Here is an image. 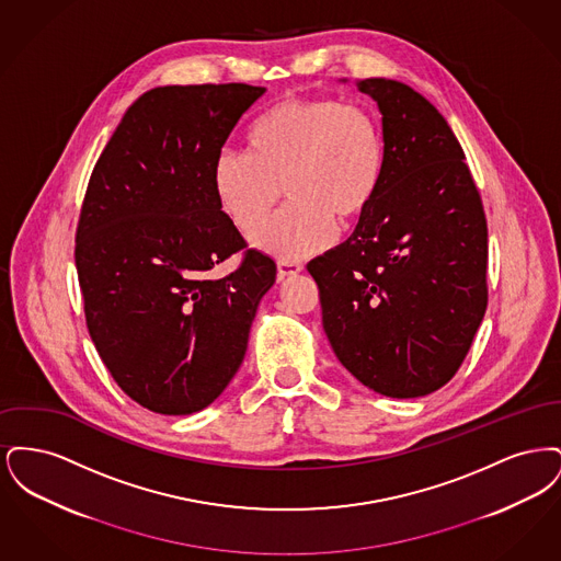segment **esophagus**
I'll use <instances>...</instances> for the list:
<instances>
[{"mask_svg": "<svg viewBox=\"0 0 561 561\" xmlns=\"http://www.w3.org/2000/svg\"><path fill=\"white\" fill-rule=\"evenodd\" d=\"M302 271L300 263H290V261H277V279L284 282L288 277H296Z\"/></svg>", "mask_w": 561, "mask_h": 561, "instance_id": "obj_1", "label": "esophagus"}]
</instances>
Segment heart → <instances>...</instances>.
Returning a JSON list of instances; mask_svg holds the SVG:
<instances>
[{
  "mask_svg": "<svg viewBox=\"0 0 561 561\" xmlns=\"http://www.w3.org/2000/svg\"><path fill=\"white\" fill-rule=\"evenodd\" d=\"M250 153L225 147L213 163L218 208L243 233L259 229L280 187L291 204L252 238L277 261L325 250L336 220L351 225L373 206L385 174V136L368 108L334 99H288L248 134Z\"/></svg>",
  "mask_w": 561,
  "mask_h": 561,
  "instance_id": "obj_1",
  "label": "heart"
}]
</instances>
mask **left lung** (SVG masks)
<instances>
[{
    "label": "left lung",
    "instance_id": "left-lung-1",
    "mask_svg": "<svg viewBox=\"0 0 561 561\" xmlns=\"http://www.w3.org/2000/svg\"><path fill=\"white\" fill-rule=\"evenodd\" d=\"M382 115L385 174L368 213L307 268L339 362L387 398H423L460 368L488 305L480 191L444 115L387 78L359 80Z\"/></svg>",
    "mask_w": 561,
    "mask_h": 561
}]
</instances>
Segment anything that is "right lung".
<instances>
[{
  "label": "right lung",
  "mask_w": 561,
  "mask_h": 561,
  "mask_svg": "<svg viewBox=\"0 0 561 561\" xmlns=\"http://www.w3.org/2000/svg\"><path fill=\"white\" fill-rule=\"evenodd\" d=\"M265 88L161 85L126 111L81 206L76 267L85 323L108 373L142 408L193 414L240 370L275 263L245 248L213 191V163Z\"/></svg>",
  "instance_id": "obj_1"
}]
</instances>
